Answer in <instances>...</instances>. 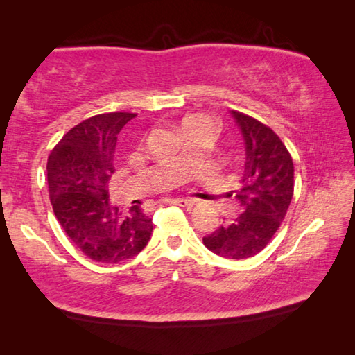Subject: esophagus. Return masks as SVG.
<instances>
[{
	"instance_id": "1",
	"label": "esophagus",
	"mask_w": 355,
	"mask_h": 355,
	"mask_svg": "<svg viewBox=\"0 0 355 355\" xmlns=\"http://www.w3.org/2000/svg\"><path fill=\"white\" fill-rule=\"evenodd\" d=\"M172 203H175V205L178 207H184V208H191L192 205H194V200L192 199H173Z\"/></svg>"
}]
</instances>
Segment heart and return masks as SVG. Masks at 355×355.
Returning a JSON list of instances; mask_svg holds the SVG:
<instances>
[{
    "mask_svg": "<svg viewBox=\"0 0 355 355\" xmlns=\"http://www.w3.org/2000/svg\"><path fill=\"white\" fill-rule=\"evenodd\" d=\"M202 125H211V127H214L211 119H208L205 116H189V117L183 119L182 130H183V133H188L189 130L202 127Z\"/></svg>",
    "mask_w": 355,
    "mask_h": 355,
    "instance_id": "obj_1",
    "label": "heart"
}]
</instances>
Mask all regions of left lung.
Returning a JSON list of instances; mask_svg holds the SVG:
<instances>
[{
    "label": "left lung",
    "instance_id": "8db88e82",
    "mask_svg": "<svg viewBox=\"0 0 355 355\" xmlns=\"http://www.w3.org/2000/svg\"><path fill=\"white\" fill-rule=\"evenodd\" d=\"M241 130L245 161L236 218L225 222L203 244L213 254L244 260L266 248L290 207L294 191V166L284 142L266 125L239 111H232Z\"/></svg>",
    "mask_w": 355,
    "mask_h": 355
}]
</instances>
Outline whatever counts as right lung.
I'll use <instances>...</instances> for the list:
<instances>
[{"instance_id":"obj_1","label":"right lung","mask_w":355,"mask_h":355,"mask_svg":"<svg viewBox=\"0 0 355 355\" xmlns=\"http://www.w3.org/2000/svg\"><path fill=\"white\" fill-rule=\"evenodd\" d=\"M133 112H107L83 120L62 136L46 163L56 219L78 249L98 263L136 257L152 235V219L139 205L127 213L110 202L117 135Z\"/></svg>"}]
</instances>
